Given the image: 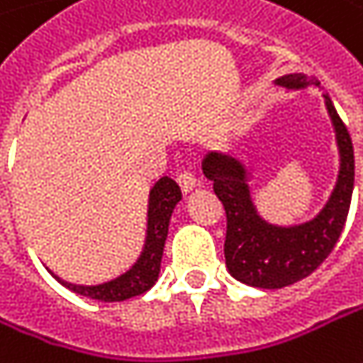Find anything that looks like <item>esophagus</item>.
I'll return each mask as SVG.
<instances>
[{"mask_svg": "<svg viewBox=\"0 0 363 363\" xmlns=\"http://www.w3.org/2000/svg\"><path fill=\"white\" fill-rule=\"evenodd\" d=\"M177 182H179V186H181V191L184 195L191 193V191L195 189V184H197L195 177H193L191 172H179V174H177Z\"/></svg>", "mask_w": 363, "mask_h": 363, "instance_id": "obj_1", "label": "esophagus"}]
</instances>
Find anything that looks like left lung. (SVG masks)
<instances>
[{
  "instance_id": "left-lung-1",
  "label": "left lung",
  "mask_w": 363,
  "mask_h": 363,
  "mask_svg": "<svg viewBox=\"0 0 363 363\" xmlns=\"http://www.w3.org/2000/svg\"><path fill=\"white\" fill-rule=\"evenodd\" d=\"M275 84L288 90L320 86L318 79H308L304 74L284 75ZM325 104L335 127L341 168L329 203L306 224L284 228L265 222L250 199L245 164L232 154L211 152L203 160V174L213 182V191L225 209V267L242 284L279 289L308 277L329 257L343 232L355 174L353 143L329 96H325Z\"/></svg>"
}]
</instances>
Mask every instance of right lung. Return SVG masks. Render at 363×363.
<instances>
[{
	"instance_id": "right-lung-1",
	"label": "right lung",
	"mask_w": 363,
	"mask_h": 363,
	"mask_svg": "<svg viewBox=\"0 0 363 363\" xmlns=\"http://www.w3.org/2000/svg\"><path fill=\"white\" fill-rule=\"evenodd\" d=\"M181 197L179 184L168 177H162L160 181L152 186L150 207H147V236H145L143 252L139 255L138 263L129 271H125L123 275H118L117 279H111L100 286H75V284L63 281L53 273L51 275L67 289H72L79 296L92 298V300H100V302H123V300H129L133 296L147 291L158 281L170 216L177 203L181 201Z\"/></svg>"
}]
</instances>
